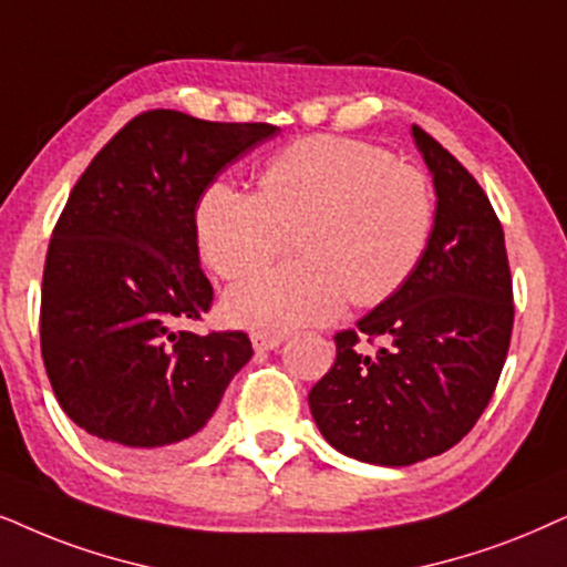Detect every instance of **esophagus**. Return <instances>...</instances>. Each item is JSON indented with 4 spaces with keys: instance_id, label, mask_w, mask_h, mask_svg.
I'll return each mask as SVG.
<instances>
[{
    "instance_id": "34e87169",
    "label": "esophagus",
    "mask_w": 567,
    "mask_h": 567,
    "mask_svg": "<svg viewBox=\"0 0 567 567\" xmlns=\"http://www.w3.org/2000/svg\"><path fill=\"white\" fill-rule=\"evenodd\" d=\"M286 341L284 333H268V330H257L252 333V347L255 351H274Z\"/></svg>"
}]
</instances>
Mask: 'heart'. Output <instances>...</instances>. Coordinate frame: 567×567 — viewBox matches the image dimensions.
<instances>
[{"label":"heart","mask_w":567,"mask_h":567,"mask_svg":"<svg viewBox=\"0 0 567 567\" xmlns=\"http://www.w3.org/2000/svg\"><path fill=\"white\" fill-rule=\"evenodd\" d=\"M435 203L422 172L347 137H307L268 161L260 189L216 179L197 203L203 260L220 278L252 276L297 231L305 257L234 286L226 318L257 330L328 322L349 297L378 305L427 249Z\"/></svg>","instance_id":"1"}]
</instances>
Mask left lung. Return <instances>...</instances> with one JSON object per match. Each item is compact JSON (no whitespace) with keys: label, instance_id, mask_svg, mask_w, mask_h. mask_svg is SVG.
I'll list each match as a JSON object with an SVG mask.
<instances>
[{"label":"left lung","instance_id":"obj_1","mask_svg":"<svg viewBox=\"0 0 567 567\" xmlns=\"http://www.w3.org/2000/svg\"><path fill=\"white\" fill-rule=\"evenodd\" d=\"M435 185V220L406 284L354 330L310 391L320 435L349 458L411 466L461 443L487 409L513 330L503 226L472 174L411 127ZM382 340L370 358L355 343Z\"/></svg>","mask_w":567,"mask_h":567}]
</instances>
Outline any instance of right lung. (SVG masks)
Instances as JSON below:
<instances>
[{
    "label": "right lung",
    "instance_id": "obj_1",
    "mask_svg": "<svg viewBox=\"0 0 567 567\" xmlns=\"http://www.w3.org/2000/svg\"><path fill=\"white\" fill-rule=\"evenodd\" d=\"M278 132L156 109L124 124L72 187L43 268L41 354L59 406L116 461L143 466L200 445L252 359L241 330L174 326L213 301L200 195Z\"/></svg>",
    "mask_w": 567,
    "mask_h": 567
}]
</instances>
